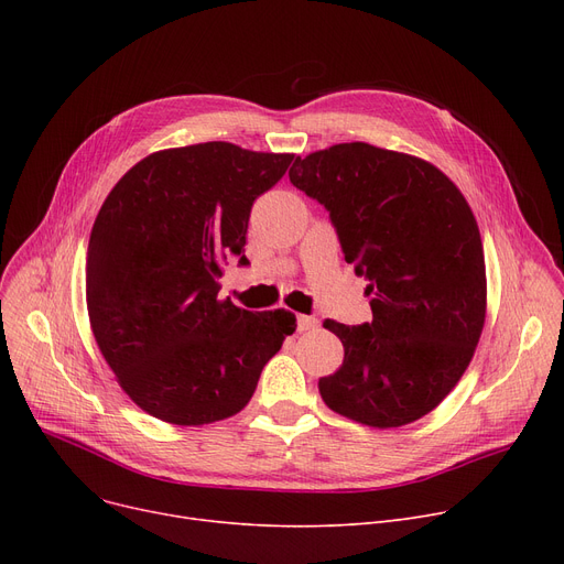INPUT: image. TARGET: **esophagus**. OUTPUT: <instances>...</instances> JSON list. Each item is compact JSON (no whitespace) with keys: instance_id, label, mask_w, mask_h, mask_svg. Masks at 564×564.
Instances as JSON below:
<instances>
[{"instance_id":"esophagus-1","label":"esophagus","mask_w":564,"mask_h":564,"mask_svg":"<svg viewBox=\"0 0 564 564\" xmlns=\"http://www.w3.org/2000/svg\"><path fill=\"white\" fill-rule=\"evenodd\" d=\"M317 319L315 317H311V315H300L297 317V329L300 332H313V329H317Z\"/></svg>"}]
</instances>
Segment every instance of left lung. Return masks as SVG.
Returning a JSON list of instances; mask_svg holds the SVG:
<instances>
[{"mask_svg":"<svg viewBox=\"0 0 564 564\" xmlns=\"http://www.w3.org/2000/svg\"><path fill=\"white\" fill-rule=\"evenodd\" d=\"M288 175L324 205L345 260L368 279L372 322H324L345 347L317 383L324 404L379 430L423 419L485 327V253L466 198L430 162L364 141L297 158Z\"/></svg>","mask_w":564,"mask_h":564,"instance_id":"8db88e82","label":"left lung"}]
</instances>
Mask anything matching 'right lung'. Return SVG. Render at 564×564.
I'll use <instances>...</instances> for the list:
<instances>
[{
    "label": "right lung",
    "instance_id": "add662e5",
    "mask_svg": "<svg viewBox=\"0 0 564 564\" xmlns=\"http://www.w3.org/2000/svg\"><path fill=\"white\" fill-rule=\"evenodd\" d=\"M294 155L226 141L169 148L105 198L86 253V306L121 389L151 416L207 425L242 411L297 329L294 313L219 300L221 264L245 256L253 200Z\"/></svg>",
    "mask_w": 564,
    "mask_h": 564
}]
</instances>
